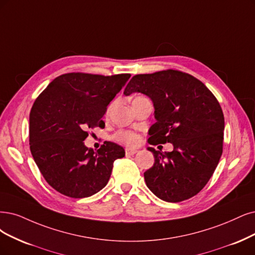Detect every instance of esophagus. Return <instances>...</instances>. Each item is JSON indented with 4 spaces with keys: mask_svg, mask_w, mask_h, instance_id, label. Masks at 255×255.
<instances>
[{
    "mask_svg": "<svg viewBox=\"0 0 255 255\" xmlns=\"http://www.w3.org/2000/svg\"><path fill=\"white\" fill-rule=\"evenodd\" d=\"M125 152H126V155H133L137 152V150L133 149V148H126Z\"/></svg>",
    "mask_w": 255,
    "mask_h": 255,
    "instance_id": "1",
    "label": "esophagus"
}]
</instances>
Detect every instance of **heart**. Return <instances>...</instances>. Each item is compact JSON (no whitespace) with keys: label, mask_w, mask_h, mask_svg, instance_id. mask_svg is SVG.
Here are the masks:
<instances>
[{"label":"heart","mask_w":255,"mask_h":255,"mask_svg":"<svg viewBox=\"0 0 255 255\" xmlns=\"http://www.w3.org/2000/svg\"><path fill=\"white\" fill-rule=\"evenodd\" d=\"M116 139L126 145H136L139 140L137 134L130 132V131H120L116 134Z\"/></svg>","instance_id":"obj_1"}]
</instances>
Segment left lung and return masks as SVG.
<instances>
[{"mask_svg": "<svg viewBox=\"0 0 255 255\" xmlns=\"http://www.w3.org/2000/svg\"><path fill=\"white\" fill-rule=\"evenodd\" d=\"M133 92L153 103L156 122L149 129L148 143L173 145L171 152L148 147L154 164L144 173L147 187L165 202L190 199L208 183L223 153L220 103L201 81L173 69L134 75L124 94Z\"/></svg>", "mask_w": 255, "mask_h": 255, "instance_id": "obj_1", "label": "left lung"}]
</instances>
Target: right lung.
Wrapping results in <instances>:
<instances>
[{
  "label": "right lung",
  "mask_w": 255,
  "mask_h": 255,
  "mask_svg": "<svg viewBox=\"0 0 255 255\" xmlns=\"http://www.w3.org/2000/svg\"><path fill=\"white\" fill-rule=\"evenodd\" d=\"M129 78V73L62 74L33 103L30 151L46 182L58 192L73 199L96 194L107 185L113 162L125 156L124 148L116 143H104L94 152L83 140L88 129L105 127L102 119L107 106Z\"/></svg>",
  "instance_id": "right-lung-1"
}]
</instances>
